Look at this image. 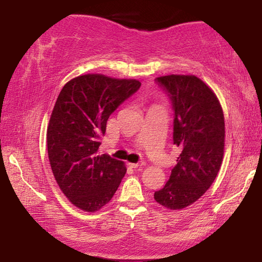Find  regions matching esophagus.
I'll return each mask as SVG.
<instances>
[{
	"label": "esophagus",
	"instance_id": "obj_1",
	"mask_svg": "<svg viewBox=\"0 0 262 262\" xmlns=\"http://www.w3.org/2000/svg\"><path fill=\"white\" fill-rule=\"evenodd\" d=\"M128 165H129L130 167H133V168H137V167H142V166H144L145 165V162H140V163H129L128 164Z\"/></svg>",
	"mask_w": 262,
	"mask_h": 262
}]
</instances>
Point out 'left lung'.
Returning a JSON list of instances; mask_svg holds the SVG:
<instances>
[{"label":"left lung","mask_w":262,"mask_h":262,"mask_svg":"<svg viewBox=\"0 0 262 262\" xmlns=\"http://www.w3.org/2000/svg\"><path fill=\"white\" fill-rule=\"evenodd\" d=\"M156 81L174 110L173 144L181 149L177 165L155 200L171 210L198 201L214 183L224 155V114L215 92L194 75H167Z\"/></svg>","instance_id":"left-lung-1"}]
</instances>
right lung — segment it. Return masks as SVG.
<instances>
[{
  "label": "right lung",
  "instance_id": "obj_1",
  "mask_svg": "<svg viewBox=\"0 0 262 262\" xmlns=\"http://www.w3.org/2000/svg\"><path fill=\"white\" fill-rule=\"evenodd\" d=\"M141 86L136 79L101 74L77 76L62 88L47 127L48 158L68 200L95 212L111 201L126 173L125 163L99 155V137L122 101Z\"/></svg>",
  "mask_w": 262,
  "mask_h": 262
}]
</instances>
